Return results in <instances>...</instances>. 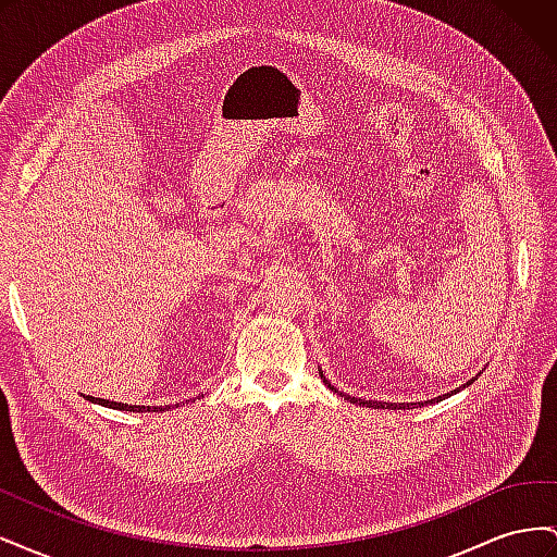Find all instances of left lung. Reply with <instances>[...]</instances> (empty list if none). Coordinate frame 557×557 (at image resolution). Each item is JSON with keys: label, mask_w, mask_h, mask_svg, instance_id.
<instances>
[{"label": "left lung", "mask_w": 557, "mask_h": 557, "mask_svg": "<svg viewBox=\"0 0 557 557\" xmlns=\"http://www.w3.org/2000/svg\"><path fill=\"white\" fill-rule=\"evenodd\" d=\"M471 381H474V379H471ZM471 381H467V385L471 383ZM332 391H334V387H332ZM336 393H339V391H336ZM455 393V391H453ZM453 393H448V395H444V397H450ZM344 399H348V401H352V404H362V407H374V409H407L409 407V404H393V401H367V399H358V397H350V395H344V393H339ZM444 397H434V399H430V401H442ZM411 407H413V404H411ZM416 407H418V404H416Z\"/></svg>", "instance_id": "8db88e82"}]
</instances>
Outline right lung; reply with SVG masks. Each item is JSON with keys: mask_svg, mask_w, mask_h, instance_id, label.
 <instances>
[{"mask_svg": "<svg viewBox=\"0 0 557 557\" xmlns=\"http://www.w3.org/2000/svg\"><path fill=\"white\" fill-rule=\"evenodd\" d=\"M86 399L95 401V404H102V407H109V409H121V411H170L172 407H132V404H121V401H109V399H99V397H90L86 395ZM178 407V404H176Z\"/></svg>", "mask_w": 557, "mask_h": 557, "instance_id": "obj_1", "label": "right lung"}]
</instances>
